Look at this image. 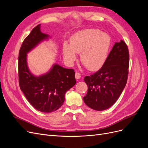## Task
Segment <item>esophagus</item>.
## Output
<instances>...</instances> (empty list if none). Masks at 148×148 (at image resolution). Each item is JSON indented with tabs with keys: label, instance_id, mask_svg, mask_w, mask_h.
I'll use <instances>...</instances> for the list:
<instances>
[{
	"label": "esophagus",
	"instance_id": "1",
	"mask_svg": "<svg viewBox=\"0 0 148 148\" xmlns=\"http://www.w3.org/2000/svg\"><path fill=\"white\" fill-rule=\"evenodd\" d=\"M80 78H81V74H80L79 72H76L75 73V78L78 79Z\"/></svg>",
	"mask_w": 148,
	"mask_h": 148
}]
</instances>
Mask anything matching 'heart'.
<instances>
[{
  "mask_svg": "<svg viewBox=\"0 0 148 148\" xmlns=\"http://www.w3.org/2000/svg\"><path fill=\"white\" fill-rule=\"evenodd\" d=\"M111 44V38L97 29H85L75 33L70 44L64 42L62 52L65 60L72 64L80 53L82 63L91 71L100 69L104 64Z\"/></svg>",
  "mask_w": 148,
  "mask_h": 148,
  "instance_id": "obj_1",
  "label": "heart"
}]
</instances>
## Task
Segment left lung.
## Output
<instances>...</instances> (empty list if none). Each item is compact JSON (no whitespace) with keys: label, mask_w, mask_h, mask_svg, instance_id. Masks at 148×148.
Segmentation results:
<instances>
[{"label":"left lung","mask_w":148,"mask_h":148,"mask_svg":"<svg viewBox=\"0 0 148 148\" xmlns=\"http://www.w3.org/2000/svg\"><path fill=\"white\" fill-rule=\"evenodd\" d=\"M128 67V47L121 40L115 43L101 69L84 77V81L88 88L86 95L83 97L85 104L98 111L110 107L126 86Z\"/></svg>","instance_id":"left-lung-1"}]
</instances>
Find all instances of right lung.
<instances>
[{
	"label": "right lung",
	"mask_w": 148,
	"mask_h": 148,
	"mask_svg": "<svg viewBox=\"0 0 148 148\" xmlns=\"http://www.w3.org/2000/svg\"><path fill=\"white\" fill-rule=\"evenodd\" d=\"M41 24L34 28L21 44L18 57V77L21 90L36 109L49 113L63 105L66 92L76 84L74 70L54 64L47 73L36 77L28 67L27 53L49 36L41 33Z\"/></svg>",
	"instance_id": "1"
}]
</instances>
